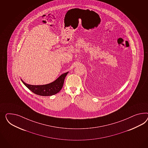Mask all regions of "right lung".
<instances>
[{
  "label": "right lung",
  "instance_id": "obj_1",
  "mask_svg": "<svg viewBox=\"0 0 148 148\" xmlns=\"http://www.w3.org/2000/svg\"><path fill=\"white\" fill-rule=\"evenodd\" d=\"M68 72L64 73L52 83L45 85H31L21 81L33 93L41 96H51L59 92L62 88L64 80Z\"/></svg>",
  "mask_w": 148,
  "mask_h": 148
}]
</instances>
